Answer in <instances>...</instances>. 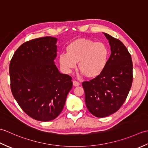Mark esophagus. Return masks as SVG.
<instances>
[{"label":"esophagus","instance_id":"esophagus-1","mask_svg":"<svg viewBox=\"0 0 148 148\" xmlns=\"http://www.w3.org/2000/svg\"><path fill=\"white\" fill-rule=\"evenodd\" d=\"M72 83H73V85L74 86H78L80 84L79 83L77 82V81H76V80H74L73 81H72Z\"/></svg>","mask_w":148,"mask_h":148}]
</instances>
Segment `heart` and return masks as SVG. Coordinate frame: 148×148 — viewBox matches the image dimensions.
Segmentation results:
<instances>
[{
    "mask_svg": "<svg viewBox=\"0 0 148 148\" xmlns=\"http://www.w3.org/2000/svg\"><path fill=\"white\" fill-rule=\"evenodd\" d=\"M66 51L59 56L63 70L69 73L78 64V70L88 78H95L102 73L109 56V49L104 43L85 38L69 43Z\"/></svg>",
    "mask_w": 148,
    "mask_h": 148,
    "instance_id": "1",
    "label": "heart"
}]
</instances>
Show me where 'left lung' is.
Masks as SVG:
<instances>
[{"instance_id":"obj_1","label":"left lung","mask_w":148,"mask_h":148,"mask_svg":"<svg viewBox=\"0 0 148 148\" xmlns=\"http://www.w3.org/2000/svg\"><path fill=\"white\" fill-rule=\"evenodd\" d=\"M103 34L111 46L108 64L100 76L82 83L86 106L97 118L106 117L121 108L133 79V64L128 49L119 40Z\"/></svg>"}]
</instances>
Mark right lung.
<instances>
[{"mask_svg":"<svg viewBox=\"0 0 148 148\" xmlns=\"http://www.w3.org/2000/svg\"><path fill=\"white\" fill-rule=\"evenodd\" d=\"M57 39L44 37L27 41L14 53L9 65L11 89L20 108L36 120L55 119L72 87V77L55 64Z\"/></svg>","mask_w":148,"mask_h":148,"instance_id":"add662e5","label":"right lung"}]
</instances>
